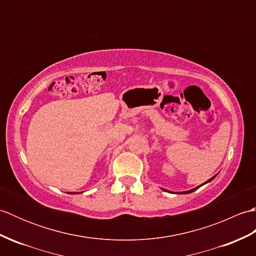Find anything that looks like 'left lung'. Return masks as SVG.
I'll return each mask as SVG.
<instances>
[{"label":"left lung","mask_w":256,"mask_h":256,"mask_svg":"<svg viewBox=\"0 0 256 256\" xmlns=\"http://www.w3.org/2000/svg\"><path fill=\"white\" fill-rule=\"evenodd\" d=\"M216 176H214V177H212V178H210V179H209V180H208V182H206L204 184H206V182H211V180H212V179H214V178ZM202 184H201V186H202ZM199 187H200V186H199ZM199 187H196L194 189H192V190H188V192H184L182 194H190V192H194V190H197V189H198ZM164 190H165V189H164ZM165 192H167V190H165ZM180 194H182V192H180Z\"/></svg>","instance_id":"1"}]
</instances>
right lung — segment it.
Here are the masks:
<instances>
[{"label": "right lung", "instance_id": "add662e5", "mask_svg": "<svg viewBox=\"0 0 256 256\" xmlns=\"http://www.w3.org/2000/svg\"><path fill=\"white\" fill-rule=\"evenodd\" d=\"M72 194H74V192H72Z\"/></svg>", "mask_w": 256, "mask_h": 256}]
</instances>
